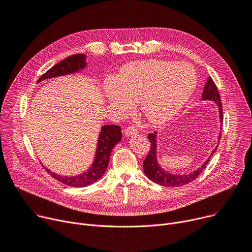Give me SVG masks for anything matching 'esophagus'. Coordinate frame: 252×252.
Returning a JSON list of instances; mask_svg holds the SVG:
<instances>
[{
	"mask_svg": "<svg viewBox=\"0 0 252 252\" xmlns=\"http://www.w3.org/2000/svg\"><path fill=\"white\" fill-rule=\"evenodd\" d=\"M136 132H137V129L135 128V126H127V127H126V128L124 129V134H125L126 136H130V135H132V134H135Z\"/></svg>",
	"mask_w": 252,
	"mask_h": 252,
	"instance_id": "esophagus-1",
	"label": "esophagus"
}]
</instances>
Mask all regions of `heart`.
Instances as JSON below:
<instances>
[{"label": "heart", "instance_id": "obj_1", "mask_svg": "<svg viewBox=\"0 0 252 252\" xmlns=\"http://www.w3.org/2000/svg\"><path fill=\"white\" fill-rule=\"evenodd\" d=\"M197 85L194 67L186 63L161 60L133 62L124 65L115 81L103 87L112 109L126 114L139 101L142 115L154 125L172 120L192 95Z\"/></svg>", "mask_w": 252, "mask_h": 252}]
</instances>
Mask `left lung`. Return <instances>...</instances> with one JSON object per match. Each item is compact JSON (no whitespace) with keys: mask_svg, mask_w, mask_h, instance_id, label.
Wrapping results in <instances>:
<instances>
[{"mask_svg":"<svg viewBox=\"0 0 252 252\" xmlns=\"http://www.w3.org/2000/svg\"><path fill=\"white\" fill-rule=\"evenodd\" d=\"M201 99L213 101L218 105L219 114H220V122L221 126L222 120H223L221 99L219 94V90L210 77L207 78L206 83L204 85ZM148 137L151 141V151L148 157L146 158L145 161H143V172H145L147 177L150 178L151 181L163 187H182L194 181V179L203 171L208 161L210 160L211 157L214 155V153L217 152L219 148V146H215V148L210 153V156L207 158V159L196 170L187 174H177V173H171L167 170H164L159 165V162L158 160V132L155 131V133L149 134ZM220 137H221V131H220L218 136V145L220 143Z\"/></svg>","mask_w":252,"mask_h":252,"instance_id":"left-lung-1","label":"left lung"}]
</instances>
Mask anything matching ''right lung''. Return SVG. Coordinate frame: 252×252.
<instances>
[{
  "mask_svg": "<svg viewBox=\"0 0 252 252\" xmlns=\"http://www.w3.org/2000/svg\"><path fill=\"white\" fill-rule=\"evenodd\" d=\"M87 66V56L85 55H74L62 61L61 63L50 68L46 74H44L38 81H46L53 78L67 76L71 74L79 73L84 70ZM121 127L116 125H105L100 127V131L97 138L96 150L94 161L91 167L78 175H60L53 172L42 163L43 167L57 181L73 188H86L97 182L103 175L109 165L110 157L113 149L118 145L122 139Z\"/></svg>",
  "mask_w": 252,
  "mask_h": 252,
  "instance_id": "add662e5",
  "label": "right lung"
}]
</instances>
